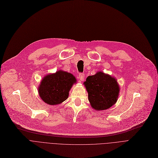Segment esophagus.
<instances>
[{
	"label": "esophagus",
	"instance_id": "esophagus-1",
	"mask_svg": "<svg viewBox=\"0 0 158 158\" xmlns=\"http://www.w3.org/2000/svg\"><path fill=\"white\" fill-rule=\"evenodd\" d=\"M79 78L80 81H82L85 79V74L84 73H79Z\"/></svg>",
	"mask_w": 158,
	"mask_h": 158
}]
</instances>
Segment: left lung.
Segmentation results:
<instances>
[{
	"mask_svg": "<svg viewBox=\"0 0 158 158\" xmlns=\"http://www.w3.org/2000/svg\"><path fill=\"white\" fill-rule=\"evenodd\" d=\"M88 94V101L92 108L96 111L109 109L117 102L120 86L117 79L98 71L94 76H89L84 82Z\"/></svg>",
	"mask_w": 158,
	"mask_h": 158,
	"instance_id": "obj_1",
	"label": "left lung"
}]
</instances>
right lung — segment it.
Wrapping results in <instances>:
<instances>
[{"instance_id":"right-lung-1","label":"right lung","mask_w":158,"mask_h":158,"mask_svg":"<svg viewBox=\"0 0 158 158\" xmlns=\"http://www.w3.org/2000/svg\"><path fill=\"white\" fill-rule=\"evenodd\" d=\"M77 80L73 74L61 70L47 74L41 81L38 94L48 105H57L68 98L69 92Z\"/></svg>"}]
</instances>
